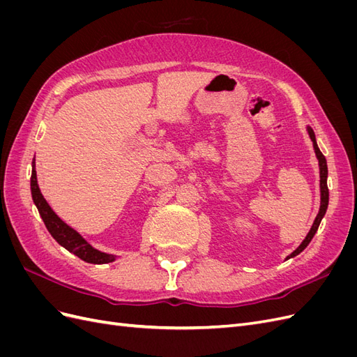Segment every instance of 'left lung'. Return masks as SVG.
<instances>
[{
    "label": "left lung",
    "mask_w": 357,
    "mask_h": 357,
    "mask_svg": "<svg viewBox=\"0 0 357 357\" xmlns=\"http://www.w3.org/2000/svg\"><path fill=\"white\" fill-rule=\"evenodd\" d=\"M308 134H310V138H311V142H312V146H314L316 156H317V159H319V167H320V193H321V202H320V210H319L317 218H316L314 223H312V226H311V229H310L308 235L305 236V240L302 241V244L296 248V250H295L294 253L287 256V259H290V257H294V256L299 255V253H301L302 250H304V248L310 244V241L312 240V236L316 235V232H317V229H319V225H320V222H321V219H323V215H325V213H326V210H328V204H329V189H328V181H326V180H328V165H326V158L323 156V153L320 152V149L317 147V143H316V135H314V132H312V129H310V128H308Z\"/></svg>",
    "instance_id": "1"
}]
</instances>
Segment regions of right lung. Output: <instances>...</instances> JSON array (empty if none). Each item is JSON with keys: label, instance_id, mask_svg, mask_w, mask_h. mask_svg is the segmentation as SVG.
<instances>
[{"label": "right lung", "instance_id": "right-lung-1", "mask_svg": "<svg viewBox=\"0 0 357 357\" xmlns=\"http://www.w3.org/2000/svg\"><path fill=\"white\" fill-rule=\"evenodd\" d=\"M31 193L34 204L37 205L38 213L45 222L47 231L62 247H66L68 252L80 257L82 261L89 264H109L114 261V256L107 255L102 252L95 250V248L86 243L79 232H75L67 223H63L55 214L46 199L43 198L41 192L37 185V172H36V162H32V174H31Z\"/></svg>", "mask_w": 357, "mask_h": 357}]
</instances>
